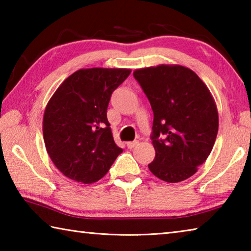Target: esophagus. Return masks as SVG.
Returning <instances> with one entry per match:
<instances>
[{
  "instance_id": "obj_1",
  "label": "esophagus",
  "mask_w": 251,
  "mask_h": 251,
  "mask_svg": "<svg viewBox=\"0 0 251 251\" xmlns=\"http://www.w3.org/2000/svg\"><path fill=\"white\" fill-rule=\"evenodd\" d=\"M138 144H139V142H138V141H134V142H128V143H127V147H128V148H130V150H131V148H134V147H136V146H137V145H138Z\"/></svg>"
}]
</instances>
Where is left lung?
I'll return each instance as SVG.
<instances>
[{
  "label": "left lung",
  "mask_w": 251,
  "mask_h": 251,
  "mask_svg": "<svg viewBox=\"0 0 251 251\" xmlns=\"http://www.w3.org/2000/svg\"><path fill=\"white\" fill-rule=\"evenodd\" d=\"M133 75L154 112L156 156L148 168L164 181L187 179L208 158L217 137L218 112L209 90L180 65L147 67Z\"/></svg>",
  "instance_id": "8db88e82"
}]
</instances>
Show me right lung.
<instances>
[{"label":"right lung","instance_id":"obj_1","mask_svg":"<svg viewBox=\"0 0 251 251\" xmlns=\"http://www.w3.org/2000/svg\"><path fill=\"white\" fill-rule=\"evenodd\" d=\"M127 69L76 71L45 108L43 136L55 166L70 179L92 184L106 175L123 150L114 142L107 107Z\"/></svg>","mask_w":251,"mask_h":251}]
</instances>
